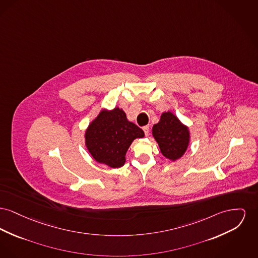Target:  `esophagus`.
Masks as SVG:
<instances>
[{
	"label": "esophagus",
	"mask_w": 258,
	"mask_h": 258,
	"mask_svg": "<svg viewBox=\"0 0 258 258\" xmlns=\"http://www.w3.org/2000/svg\"><path fill=\"white\" fill-rule=\"evenodd\" d=\"M143 131H144V134H145V136L146 137H148L149 136V125H145V126H143Z\"/></svg>",
	"instance_id": "1"
}]
</instances>
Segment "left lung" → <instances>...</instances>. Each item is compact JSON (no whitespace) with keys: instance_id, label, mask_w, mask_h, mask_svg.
Masks as SVG:
<instances>
[{"instance_id":"1","label":"left lung","mask_w":258,"mask_h":258,"mask_svg":"<svg viewBox=\"0 0 258 258\" xmlns=\"http://www.w3.org/2000/svg\"><path fill=\"white\" fill-rule=\"evenodd\" d=\"M152 136L163 156L171 162L177 161L185 154L191 138L188 125L170 111L164 112L159 122L153 125Z\"/></svg>"}]
</instances>
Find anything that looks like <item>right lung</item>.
<instances>
[{"instance_id":"obj_1","label":"right lung","mask_w":258,"mask_h":258,"mask_svg":"<svg viewBox=\"0 0 258 258\" xmlns=\"http://www.w3.org/2000/svg\"><path fill=\"white\" fill-rule=\"evenodd\" d=\"M143 137V131L127 120L121 108H104L88 125L85 144L97 163L119 168L124 165L125 154L134 140Z\"/></svg>"}]
</instances>
